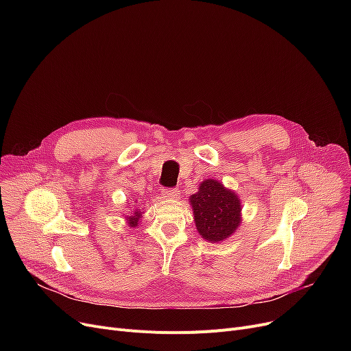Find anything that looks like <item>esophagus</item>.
<instances>
[{
	"instance_id": "esophagus-1",
	"label": "esophagus",
	"mask_w": 351,
	"mask_h": 351,
	"mask_svg": "<svg viewBox=\"0 0 351 351\" xmlns=\"http://www.w3.org/2000/svg\"><path fill=\"white\" fill-rule=\"evenodd\" d=\"M162 197L165 199H176L179 196V191L175 188H169V189H162Z\"/></svg>"
}]
</instances>
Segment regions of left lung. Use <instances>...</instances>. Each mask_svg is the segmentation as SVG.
Wrapping results in <instances>:
<instances>
[{"label": "left lung", "instance_id": "obj_1", "mask_svg": "<svg viewBox=\"0 0 351 351\" xmlns=\"http://www.w3.org/2000/svg\"><path fill=\"white\" fill-rule=\"evenodd\" d=\"M191 205L196 229L209 242H222L241 223V200L213 179L200 183L199 192L191 197Z\"/></svg>", "mask_w": 351, "mask_h": 351}]
</instances>
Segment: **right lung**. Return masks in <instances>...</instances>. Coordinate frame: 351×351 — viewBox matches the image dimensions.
Instances as JSON below:
<instances>
[{
  "label": "right lung",
  "mask_w": 351,
  "mask_h": 351,
  "mask_svg": "<svg viewBox=\"0 0 351 351\" xmlns=\"http://www.w3.org/2000/svg\"><path fill=\"white\" fill-rule=\"evenodd\" d=\"M141 215L142 213H139V212H135V215L134 216H131V217H129V226H136L138 225V220L141 219Z\"/></svg>",
  "instance_id": "add662e5"
}]
</instances>
